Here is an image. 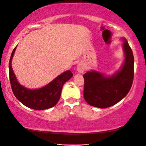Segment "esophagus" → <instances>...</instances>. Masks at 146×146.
<instances>
[{"mask_svg": "<svg viewBox=\"0 0 146 146\" xmlns=\"http://www.w3.org/2000/svg\"><path fill=\"white\" fill-rule=\"evenodd\" d=\"M76 70H77V71L79 73H82V72H84V70H85L84 65L83 64H82V63L78 64L77 65Z\"/></svg>", "mask_w": 146, "mask_h": 146, "instance_id": "1", "label": "esophagus"}]
</instances>
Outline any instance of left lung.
<instances>
[{"label": "left lung", "mask_w": 146, "mask_h": 146, "mask_svg": "<svg viewBox=\"0 0 146 146\" xmlns=\"http://www.w3.org/2000/svg\"><path fill=\"white\" fill-rule=\"evenodd\" d=\"M125 60L119 70L110 76L96 71L84 74V98L92 106L106 108L121 100L130 90L134 75V58L132 50L123 38Z\"/></svg>", "instance_id": "left-lung-1"}]
</instances>
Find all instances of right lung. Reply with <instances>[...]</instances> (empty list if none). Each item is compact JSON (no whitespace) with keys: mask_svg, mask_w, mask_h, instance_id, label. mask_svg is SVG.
I'll list each match as a JSON object with an SVG mask.
<instances>
[{"mask_svg":"<svg viewBox=\"0 0 146 146\" xmlns=\"http://www.w3.org/2000/svg\"><path fill=\"white\" fill-rule=\"evenodd\" d=\"M16 48L13 50L9 61V78L14 95L30 108L42 110L54 107L60 98L64 84L72 77V73L70 70L66 71L45 86L36 90L28 89L19 83L12 68V59Z\"/></svg>","mask_w":146,"mask_h":146,"instance_id":"obj_1","label":"right lung"}]
</instances>
